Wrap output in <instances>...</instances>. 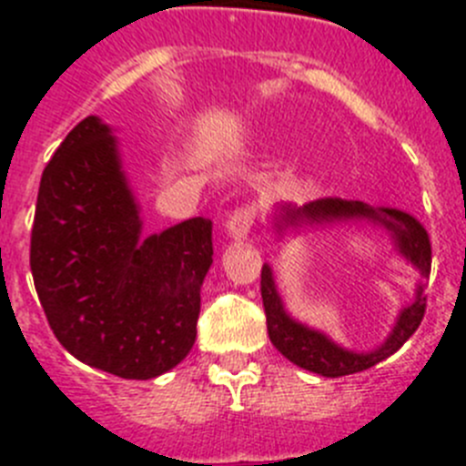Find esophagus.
I'll return each mask as SVG.
<instances>
[{
  "label": "esophagus",
  "mask_w": 466,
  "mask_h": 466,
  "mask_svg": "<svg viewBox=\"0 0 466 466\" xmlns=\"http://www.w3.org/2000/svg\"><path fill=\"white\" fill-rule=\"evenodd\" d=\"M254 219H257V208H254V205H240V208H236L228 214V219H226V233H228L230 238H236V240H242V238L249 236Z\"/></svg>",
  "instance_id": "1"
}]
</instances>
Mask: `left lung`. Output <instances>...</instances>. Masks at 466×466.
<instances>
[{
	"instance_id": "obj_1",
	"label": "left lung",
	"mask_w": 466,
	"mask_h": 466,
	"mask_svg": "<svg viewBox=\"0 0 466 466\" xmlns=\"http://www.w3.org/2000/svg\"><path fill=\"white\" fill-rule=\"evenodd\" d=\"M306 219L308 224H324V221H348V219H371L392 230V238L397 242V249L406 261H410L420 270L422 278H430L431 270V245L427 230L420 226L418 219L401 209L390 208H371L361 200H345V198H319L303 208H284V224H299ZM261 299L263 310H266V324H268L270 343L282 352L296 366L306 371L319 373L327 378L350 376L376 366L378 361L394 355L406 340L420 327L427 310L425 284H418L415 299L409 308H403L397 319V327L392 329L390 339L373 352L357 355L348 350L339 348L336 343L319 331L303 327L294 322L282 308L278 289H275L273 273L268 266L261 268Z\"/></svg>"
}]
</instances>
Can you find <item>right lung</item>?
<instances>
[{
	"instance_id": "1",
	"label": "right lung",
	"mask_w": 466,
	"mask_h": 466,
	"mask_svg": "<svg viewBox=\"0 0 466 466\" xmlns=\"http://www.w3.org/2000/svg\"><path fill=\"white\" fill-rule=\"evenodd\" d=\"M139 230L116 139L97 116L84 118L41 175L30 268L60 345L127 380L160 376L188 355L214 254L205 217L147 240Z\"/></svg>"
}]
</instances>
